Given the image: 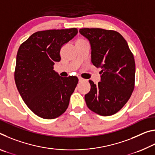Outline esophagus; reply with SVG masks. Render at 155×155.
Wrapping results in <instances>:
<instances>
[{"instance_id": "1", "label": "esophagus", "mask_w": 155, "mask_h": 155, "mask_svg": "<svg viewBox=\"0 0 155 155\" xmlns=\"http://www.w3.org/2000/svg\"><path fill=\"white\" fill-rule=\"evenodd\" d=\"M85 81V79H83V78H81V77L78 78V81H79V82H83V81Z\"/></svg>"}]
</instances>
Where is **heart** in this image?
<instances>
[{"mask_svg": "<svg viewBox=\"0 0 155 155\" xmlns=\"http://www.w3.org/2000/svg\"><path fill=\"white\" fill-rule=\"evenodd\" d=\"M82 40V39H80V40Z\"/></svg>", "mask_w": 155, "mask_h": 155, "instance_id": "heart-1", "label": "heart"}]
</instances>
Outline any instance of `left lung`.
Listing matches in <instances>:
<instances>
[{"instance_id": "8db88e82", "label": "left lung", "mask_w": 155, "mask_h": 155, "mask_svg": "<svg viewBox=\"0 0 155 155\" xmlns=\"http://www.w3.org/2000/svg\"><path fill=\"white\" fill-rule=\"evenodd\" d=\"M79 32L90 41L91 63L101 68L102 74L97 85L89 81L91 89L85 95L86 104L98 115H114L124 106L134 90V57L127 41L116 31L84 28Z\"/></svg>"}]
</instances>
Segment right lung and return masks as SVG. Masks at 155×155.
Segmentation results:
<instances>
[{
  "label": "right lung",
  "instance_id": "obj_1",
  "mask_svg": "<svg viewBox=\"0 0 155 155\" xmlns=\"http://www.w3.org/2000/svg\"><path fill=\"white\" fill-rule=\"evenodd\" d=\"M78 33L76 28L38 31L18 49L15 82L27 107L38 116L54 119L66 111L78 79L54 71L60 50Z\"/></svg>",
  "mask_w": 155,
  "mask_h": 155
}]
</instances>
